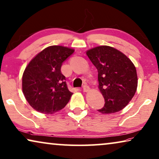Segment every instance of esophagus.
<instances>
[{
    "mask_svg": "<svg viewBox=\"0 0 159 159\" xmlns=\"http://www.w3.org/2000/svg\"><path fill=\"white\" fill-rule=\"evenodd\" d=\"M89 90H90L89 86H84V92L89 91Z\"/></svg>",
    "mask_w": 159,
    "mask_h": 159,
    "instance_id": "obj_1",
    "label": "esophagus"
}]
</instances>
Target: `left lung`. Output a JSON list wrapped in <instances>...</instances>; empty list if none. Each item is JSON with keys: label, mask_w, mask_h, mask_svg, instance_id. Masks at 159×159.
<instances>
[{"label": "left lung", "mask_w": 159, "mask_h": 159, "mask_svg": "<svg viewBox=\"0 0 159 159\" xmlns=\"http://www.w3.org/2000/svg\"><path fill=\"white\" fill-rule=\"evenodd\" d=\"M86 55L98 70V89L105 99V105L98 112L108 114L122 110L138 86L134 64L122 52L108 46L88 50Z\"/></svg>", "instance_id": "left-lung-1"}]
</instances>
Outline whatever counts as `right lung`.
<instances>
[{
  "label": "right lung",
  "mask_w": 159,
  "mask_h": 159,
  "mask_svg": "<svg viewBox=\"0 0 159 159\" xmlns=\"http://www.w3.org/2000/svg\"><path fill=\"white\" fill-rule=\"evenodd\" d=\"M74 49L51 46L28 63L22 77V90L30 106L40 113L52 114L68 103L73 93L68 89L61 71L63 61Z\"/></svg>",
  "instance_id": "add662e5"
}]
</instances>
